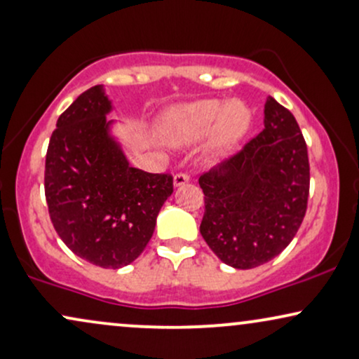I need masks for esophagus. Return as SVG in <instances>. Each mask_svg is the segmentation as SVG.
Segmentation results:
<instances>
[{"instance_id": "obj_1", "label": "esophagus", "mask_w": 359, "mask_h": 359, "mask_svg": "<svg viewBox=\"0 0 359 359\" xmlns=\"http://www.w3.org/2000/svg\"><path fill=\"white\" fill-rule=\"evenodd\" d=\"M191 180V177L187 174H184V172H179V174L174 175V185L175 187H180V185H185Z\"/></svg>"}]
</instances>
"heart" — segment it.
<instances>
[{
  "instance_id": "b5f03b06",
  "label": "heart",
  "mask_w": 359,
  "mask_h": 359,
  "mask_svg": "<svg viewBox=\"0 0 359 359\" xmlns=\"http://www.w3.org/2000/svg\"><path fill=\"white\" fill-rule=\"evenodd\" d=\"M251 126V111L243 101L201 100L168 111L163 118V135L174 145L201 142L212 133L214 154H229L245 138Z\"/></svg>"
}]
</instances>
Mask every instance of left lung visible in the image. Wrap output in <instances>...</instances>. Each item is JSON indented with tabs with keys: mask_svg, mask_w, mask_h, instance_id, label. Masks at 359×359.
<instances>
[{
	"mask_svg": "<svg viewBox=\"0 0 359 359\" xmlns=\"http://www.w3.org/2000/svg\"><path fill=\"white\" fill-rule=\"evenodd\" d=\"M263 123L241 151L199 177L205 205L201 234L222 263L240 270L282 253L307 211L311 174L302 131L271 96Z\"/></svg>",
	"mask_w": 359,
	"mask_h": 359,
	"instance_id": "left-lung-1",
	"label": "left lung"
}]
</instances>
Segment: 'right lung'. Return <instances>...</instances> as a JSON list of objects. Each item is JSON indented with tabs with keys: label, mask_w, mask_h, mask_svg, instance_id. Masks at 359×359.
<instances>
[{
	"label": "right lung",
	"mask_w": 359,
	"mask_h": 359,
	"mask_svg": "<svg viewBox=\"0 0 359 359\" xmlns=\"http://www.w3.org/2000/svg\"><path fill=\"white\" fill-rule=\"evenodd\" d=\"M111 109L102 86H94L60 114L45 158V199L72 253L116 270L145 250L174 179L128 163L109 133Z\"/></svg>",
	"instance_id": "add662e5"
}]
</instances>
